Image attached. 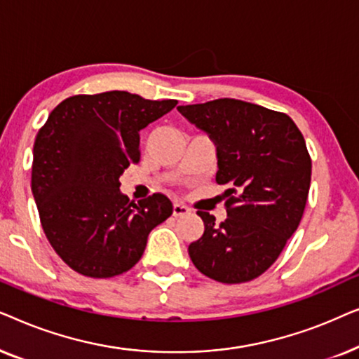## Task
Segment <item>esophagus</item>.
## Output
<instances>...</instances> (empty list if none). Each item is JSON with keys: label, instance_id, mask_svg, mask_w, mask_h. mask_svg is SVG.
Instances as JSON below:
<instances>
[{"label": "esophagus", "instance_id": "obj_1", "mask_svg": "<svg viewBox=\"0 0 359 359\" xmlns=\"http://www.w3.org/2000/svg\"><path fill=\"white\" fill-rule=\"evenodd\" d=\"M188 212H189V209L186 208L184 204H180V203L173 204V215H175V217H180V215H184Z\"/></svg>", "mask_w": 359, "mask_h": 359}]
</instances>
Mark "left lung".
<instances>
[{
  "mask_svg": "<svg viewBox=\"0 0 359 359\" xmlns=\"http://www.w3.org/2000/svg\"><path fill=\"white\" fill-rule=\"evenodd\" d=\"M217 145V184H227V219L198 210L204 233L188 247L204 276L240 284L262 276L296 232L311 188L306 140L284 112L240 100L180 106Z\"/></svg>",
  "mask_w": 359,
  "mask_h": 359,
  "instance_id": "left-lung-1",
  "label": "left lung"
}]
</instances>
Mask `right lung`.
Here are the masks:
<instances>
[{
    "instance_id": "obj_1",
    "label": "right lung",
    "mask_w": 359,
    "mask_h": 359,
    "mask_svg": "<svg viewBox=\"0 0 359 359\" xmlns=\"http://www.w3.org/2000/svg\"><path fill=\"white\" fill-rule=\"evenodd\" d=\"M178 104L127 91L63 100L37 132L31 188L43 233L73 271L112 278L144 255L151 229L173 212L165 194L134 203L119 178L140 160V130Z\"/></svg>"
}]
</instances>
